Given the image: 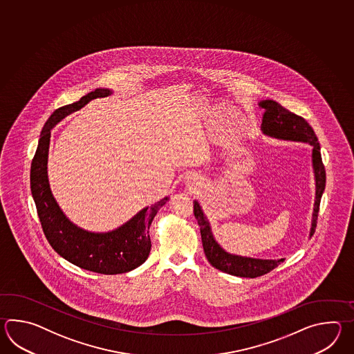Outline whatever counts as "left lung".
I'll return each mask as SVG.
<instances>
[{"label":"left lung","mask_w":354,"mask_h":354,"mask_svg":"<svg viewBox=\"0 0 354 354\" xmlns=\"http://www.w3.org/2000/svg\"><path fill=\"white\" fill-rule=\"evenodd\" d=\"M258 105L262 107L264 111L262 115V124H261V130L264 136L279 139V140H287V142L308 143L313 148L311 165H313L314 180H315V200H314L311 226L308 233V236L311 238L315 232L317 212H319L320 200L325 189V180H326L317 138L313 128L308 125V121L288 111L283 106L279 105V102L273 100H262L259 101ZM194 214H195L197 224L200 226L205 256L211 266L215 267L218 271L225 272L236 277L254 279L271 272L279 264L283 262V258L261 259V258H252V257L238 256V254L226 252L225 249L223 248L215 239L211 230L210 223L197 200L194 201Z\"/></svg>","instance_id":"left-lung-1"}]
</instances>
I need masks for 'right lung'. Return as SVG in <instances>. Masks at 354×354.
<instances>
[{
    "instance_id": "obj_1",
    "label": "right lung",
    "mask_w": 354,
    "mask_h": 354,
    "mask_svg": "<svg viewBox=\"0 0 354 354\" xmlns=\"http://www.w3.org/2000/svg\"><path fill=\"white\" fill-rule=\"evenodd\" d=\"M113 92L109 88H97L77 102L57 109L41 130L30 169L31 195L37 205L43 232L52 248L77 267L102 274L127 273L147 261L151 247L149 226L159 209L169 200V197H165L158 203L144 207L113 230L95 233L72 223L54 198L48 180V154L52 129L92 100L107 97Z\"/></svg>"
}]
</instances>
